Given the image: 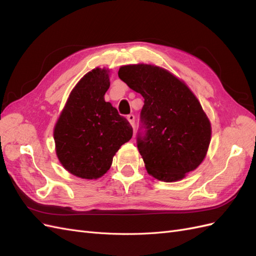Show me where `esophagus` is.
I'll return each instance as SVG.
<instances>
[{"instance_id": "esophagus-1", "label": "esophagus", "mask_w": 256, "mask_h": 256, "mask_svg": "<svg viewBox=\"0 0 256 256\" xmlns=\"http://www.w3.org/2000/svg\"><path fill=\"white\" fill-rule=\"evenodd\" d=\"M127 120H129L130 125L132 126V127H134V124H136V116H134V114H129V115L127 116Z\"/></svg>"}]
</instances>
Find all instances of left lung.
<instances>
[{"instance_id":"8db88e82","label":"left lung","mask_w":256,"mask_h":256,"mask_svg":"<svg viewBox=\"0 0 256 256\" xmlns=\"http://www.w3.org/2000/svg\"><path fill=\"white\" fill-rule=\"evenodd\" d=\"M118 76L144 98L136 146L147 172L177 182L206 156L212 128L196 97L172 74L152 65H128Z\"/></svg>"}]
</instances>
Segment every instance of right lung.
I'll return each instance as SVG.
<instances>
[{"label": "right lung", "instance_id": "right-lung-1", "mask_svg": "<svg viewBox=\"0 0 256 256\" xmlns=\"http://www.w3.org/2000/svg\"><path fill=\"white\" fill-rule=\"evenodd\" d=\"M110 86L106 69H92L72 90L54 128L60 164L72 174L96 180L106 173L113 156L132 136L130 122L104 94Z\"/></svg>", "mask_w": 256, "mask_h": 256}]
</instances>
